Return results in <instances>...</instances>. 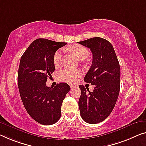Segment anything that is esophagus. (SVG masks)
I'll return each instance as SVG.
<instances>
[{"mask_svg":"<svg viewBox=\"0 0 146 146\" xmlns=\"http://www.w3.org/2000/svg\"><path fill=\"white\" fill-rule=\"evenodd\" d=\"M77 85H76V84H70V87L71 88H75V87H77Z\"/></svg>","mask_w":146,"mask_h":146,"instance_id":"34e87169","label":"esophagus"}]
</instances>
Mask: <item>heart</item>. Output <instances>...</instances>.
<instances>
[{"label": "heart", "instance_id": "heart-1", "mask_svg": "<svg viewBox=\"0 0 146 146\" xmlns=\"http://www.w3.org/2000/svg\"><path fill=\"white\" fill-rule=\"evenodd\" d=\"M73 55L80 60L85 59L89 54L88 50L83 46L75 44L70 47ZM62 57V50L56 51L54 55V64L56 67L60 66ZM82 73L79 69H64L58 73V77L62 81L67 82H75L81 76Z\"/></svg>", "mask_w": 146, "mask_h": 146}]
</instances>
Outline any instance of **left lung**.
Here are the masks:
<instances>
[{"mask_svg": "<svg viewBox=\"0 0 146 146\" xmlns=\"http://www.w3.org/2000/svg\"><path fill=\"white\" fill-rule=\"evenodd\" d=\"M78 43L89 48L92 63L84 77L86 82L94 85V90L79 85L80 115L89 124H96L111 113L120 90V66L112 44L106 39L94 37Z\"/></svg>", "mask_w": 146, "mask_h": 146, "instance_id": "8db88e82", "label": "left lung"}]
</instances>
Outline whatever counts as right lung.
I'll list each match as a JSON object with an SVG mask.
<instances>
[{
  "label": "right lung",
  "instance_id": "right-lung-1",
  "mask_svg": "<svg viewBox=\"0 0 146 146\" xmlns=\"http://www.w3.org/2000/svg\"><path fill=\"white\" fill-rule=\"evenodd\" d=\"M66 42L38 38L33 42L21 56L17 84L21 100L27 112L41 125L56 123L61 117L63 100L70 90L66 82L47 86L48 77L55 70L54 55Z\"/></svg>",
  "mask_w": 146,
  "mask_h": 146
}]
</instances>
